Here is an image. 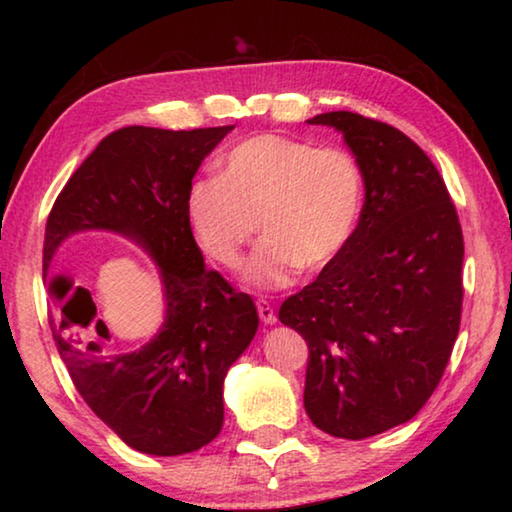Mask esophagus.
Here are the masks:
<instances>
[{"mask_svg": "<svg viewBox=\"0 0 512 512\" xmlns=\"http://www.w3.org/2000/svg\"><path fill=\"white\" fill-rule=\"evenodd\" d=\"M257 314H259V318H262V323H266V325H273L277 320L271 302L264 300V298L257 300Z\"/></svg>", "mask_w": 512, "mask_h": 512, "instance_id": "1", "label": "esophagus"}]
</instances>
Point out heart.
Returning <instances> with one entry per match:
<instances>
[{"label": "heart", "mask_w": 512, "mask_h": 512, "mask_svg": "<svg viewBox=\"0 0 512 512\" xmlns=\"http://www.w3.org/2000/svg\"><path fill=\"white\" fill-rule=\"evenodd\" d=\"M363 196V173L352 153L257 135L225 155L221 173L196 178L185 205L196 244L225 268L239 266L259 223L264 237L248 257L244 282L271 291L296 280L302 264L323 266L348 246Z\"/></svg>", "instance_id": "b5f03b06"}]
</instances>
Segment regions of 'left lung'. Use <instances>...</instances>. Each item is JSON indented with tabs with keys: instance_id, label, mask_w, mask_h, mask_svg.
I'll list each match as a JSON object with an SVG mask.
<instances>
[{
	"instance_id": "left-lung-1",
	"label": "left lung",
	"mask_w": 512,
	"mask_h": 512,
	"mask_svg": "<svg viewBox=\"0 0 512 512\" xmlns=\"http://www.w3.org/2000/svg\"><path fill=\"white\" fill-rule=\"evenodd\" d=\"M309 124L343 133L366 201L348 246L280 320L307 341L311 422L361 440L409 422L443 379L461 327L463 230L436 164L402 131L348 110Z\"/></svg>"
}]
</instances>
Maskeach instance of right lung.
Wrapping results in <instances>:
<instances>
[{
	"label": "right lung",
	"mask_w": 512,
	"mask_h": 512,
	"mask_svg": "<svg viewBox=\"0 0 512 512\" xmlns=\"http://www.w3.org/2000/svg\"><path fill=\"white\" fill-rule=\"evenodd\" d=\"M230 131L232 126L119 128L72 173L47 219L42 268L60 359L85 404L142 454H189L219 436L223 379L259 325L253 298L205 268L187 221L196 171ZM81 229L131 236L161 266L168 316L140 351L103 349L91 339L94 331L107 333L102 321L85 337H72L62 325L55 289L65 280L46 271L59 241Z\"/></svg>",
	"instance_id": "right-lung-1"
}]
</instances>
